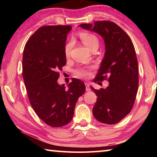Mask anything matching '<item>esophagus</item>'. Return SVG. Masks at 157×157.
Here are the masks:
<instances>
[{
	"mask_svg": "<svg viewBox=\"0 0 157 157\" xmlns=\"http://www.w3.org/2000/svg\"><path fill=\"white\" fill-rule=\"evenodd\" d=\"M85 86H86V91H91V89H90V86H89V83H87V82H86V83H85Z\"/></svg>",
	"mask_w": 157,
	"mask_h": 157,
	"instance_id": "esophagus-1",
	"label": "esophagus"
}]
</instances>
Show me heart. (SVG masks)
<instances>
[{"instance_id": "1", "label": "heart", "mask_w": 157, "mask_h": 157, "mask_svg": "<svg viewBox=\"0 0 157 157\" xmlns=\"http://www.w3.org/2000/svg\"><path fill=\"white\" fill-rule=\"evenodd\" d=\"M79 37H80L83 44L90 50H91L94 48L98 47V46H99V40H98V38L94 34L87 33V32H82V33H79ZM71 46H72V44H71V41L66 44L64 48L66 56H68ZM91 67H79L74 71V73L79 78H87L91 75Z\"/></svg>"}]
</instances>
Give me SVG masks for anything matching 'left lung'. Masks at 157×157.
<instances>
[{
  "instance_id": "1",
  "label": "left lung",
  "mask_w": 157,
  "mask_h": 157,
  "mask_svg": "<svg viewBox=\"0 0 157 157\" xmlns=\"http://www.w3.org/2000/svg\"><path fill=\"white\" fill-rule=\"evenodd\" d=\"M79 27L104 39L105 54L94 82L108 79L106 89L91 87L98 97L93 109L96 120L102 123H118L131 111L139 88L138 61L134 45L123 29L111 21H99Z\"/></svg>"
}]
</instances>
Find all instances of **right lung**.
Masks as SVG:
<instances>
[{
    "mask_svg": "<svg viewBox=\"0 0 157 157\" xmlns=\"http://www.w3.org/2000/svg\"><path fill=\"white\" fill-rule=\"evenodd\" d=\"M71 25H46L39 28L25 44L23 78L34 111L48 125L64 126L72 120L78 98L86 87L75 79L59 85V71L66 65L64 52Z\"/></svg>",
    "mask_w": 157,
    "mask_h": 157,
    "instance_id": "1",
    "label": "right lung"
}]
</instances>
